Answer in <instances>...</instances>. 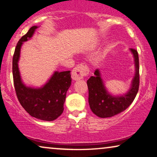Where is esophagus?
I'll return each mask as SVG.
<instances>
[{
	"mask_svg": "<svg viewBox=\"0 0 157 157\" xmlns=\"http://www.w3.org/2000/svg\"><path fill=\"white\" fill-rule=\"evenodd\" d=\"M90 70L85 63L79 64L72 70L71 76L74 80H79L89 75Z\"/></svg>",
	"mask_w": 157,
	"mask_h": 157,
	"instance_id": "obj_1",
	"label": "esophagus"
}]
</instances>
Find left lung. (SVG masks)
Segmentation results:
<instances>
[{"label": "left lung", "instance_id": "obj_1", "mask_svg": "<svg viewBox=\"0 0 157 157\" xmlns=\"http://www.w3.org/2000/svg\"><path fill=\"white\" fill-rule=\"evenodd\" d=\"M130 50L134 57L136 74L132 81L131 89L127 94L120 97L110 95L105 90L98 70L94 71V76H91L87 81L90 109L100 117H111L121 113L131 105L136 98L140 87V63L137 50L133 48Z\"/></svg>", "mask_w": 157, "mask_h": 157}]
</instances>
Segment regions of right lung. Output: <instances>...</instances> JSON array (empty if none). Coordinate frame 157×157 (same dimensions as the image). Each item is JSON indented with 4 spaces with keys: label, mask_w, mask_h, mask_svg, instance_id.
<instances>
[{
    "label": "right lung",
    "mask_w": 157,
    "mask_h": 157,
    "mask_svg": "<svg viewBox=\"0 0 157 157\" xmlns=\"http://www.w3.org/2000/svg\"><path fill=\"white\" fill-rule=\"evenodd\" d=\"M37 28H30L17 43L13 57V83L17 100L30 116L44 121H53L63 112L66 93L71 85L70 71L56 72L43 87L35 89L23 85L17 66L23 42L31 37Z\"/></svg>",
    "instance_id": "right-lung-1"
}]
</instances>
